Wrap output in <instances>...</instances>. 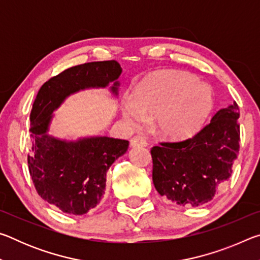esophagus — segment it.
<instances>
[{"label": "esophagus", "instance_id": "obj_1", "mask_svg": "<svg viewBox=\"0 0 260 260\" xmlns=\"http://www.w3.org/2000/svg\"><path fill=\"white\" fill-rule=\"evenodd\" d=\"M131 146L132 147H147L148 142L146 136L143 135H135L131 140Z\"/></svg>", "mask_w": 260, "mask_h": 260}]
</instances>
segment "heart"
I'll return each mask as SVG.
<instances>
[{
	"instance_id": "b5f03b06",
	"label": "heart",
	"mask_w": 260,
	"mask_h": 260,
	"mask_svg": "<svg viewBox=\"0 0 260 260\" xmlns=\"http://www.w3.org/2000/svg\"><path fill=\"white\" fill-rule=\"evenodd\" d=\"M212 107V90L196 77L164 71L140 83L135 99L127 102L126 117L134 125L156 117L155 129L160 138L181 140L200 128Z\"/></svg>"
}]
</instances>
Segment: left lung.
I'll use <instances>...</instances> for the list:
<instances>
[{"label":"left lung","mask_w":260,"mask_h":260,"mask_svg":"<svg viewBox=\"0 0 260 260\" xmlns=\"http://www.w3.org/2000/svg\"><path fill=\"white\" fill-rule=\"evenodd\" d=\"M240 110L220 109L190 139L151 148L152 182L161 196L180 205L199 206L230 180L240 151Z\"/></svg>","instance_id":"left-lung-1"}]
</instances>
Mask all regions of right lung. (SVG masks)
<instances>
[{"label": "right lung", "instance_id": "obj_1", "mask_svg": "<svg viewBox=\"0 0 260 260\" xmlns=\"http://www.w3.org/2000/svg\"><path fill=\"white\" fill-rule=\"evenodd\" d=\"M121 68L116 60L91 61L65 70L39 90L30 111L32 151L27 156L30 178L39 195L69 214L94 209L104 195L107 173L128 149V141L95 136L67 142L47 134L51 113L76 91L107 87L117 80ZM119 82L111 87L118 94Z\"/></svg>", "mask_w": 260, "mask_h": 260}]
</instances>
